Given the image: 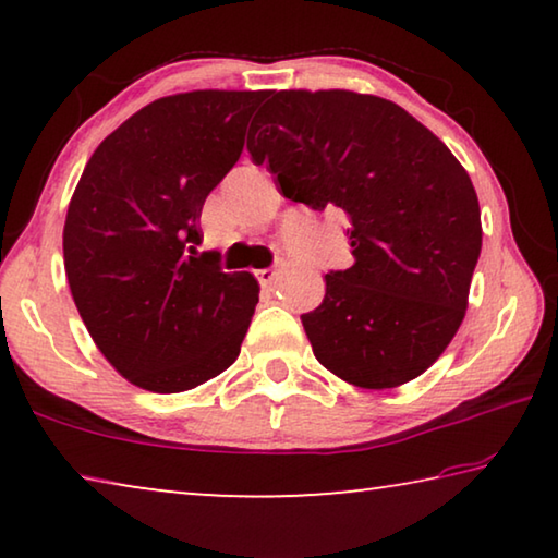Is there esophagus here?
<instances>
[{
	"label": "esophagus",
	"instance_id": "obj_1",
	"mask_svg": "<svg viewBox=\"0 0 558 558\" xmlns=\"http://www.w3.org/2000/svg\"><path fill=\"white\" fill-rule=\"evenodd\" d=\"M256 278H258L260 286L270 288V286H276V280H278V270H276V268H260V270H256Z\"/></svg>",
	"mask_w": 558,
	"mask_h": 558
}]
</instances>
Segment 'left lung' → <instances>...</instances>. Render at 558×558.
Instances as JSON below:
<instances>
[{
  "instance_id": "obj_1",
  "label": "left lung",
  "mask_w": 558,
  "mask_h": 558,
  "mask_svg": "<svg viewBox=\"0 0 558 558\" xmlns=\"http://www.w3.org/2000/svg\"><path fill=\"white\" fill-rule=\"evenodd\" d=\"M248 153L286 199L349 219L354 266L300 317L317 362L362 389L421 376L465 317L483 248L462 165L396 102L352 90H270Z\"/></svg>"
}]
</instances>
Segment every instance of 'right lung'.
Here are the masks:
<instances>
[{
    "mask_svg": "<svg viewBox=\"0 0 558 558\" xmlns=\"http://www.w3.org/2000/svg\"><path fill=\"white\" fill-rule=\"evenodd\" d=\"M268 90H192L149 102L102 140L63 226L75 307L102 356L140 389L179 393L235 362L258 305L251 272L202 243V206L243 153Z\"/></svg>",
    "mask_w": 558,
    "mask_h": 558,
    "instance_id": "1",
    "label": "right lung"
}]
</instances>
